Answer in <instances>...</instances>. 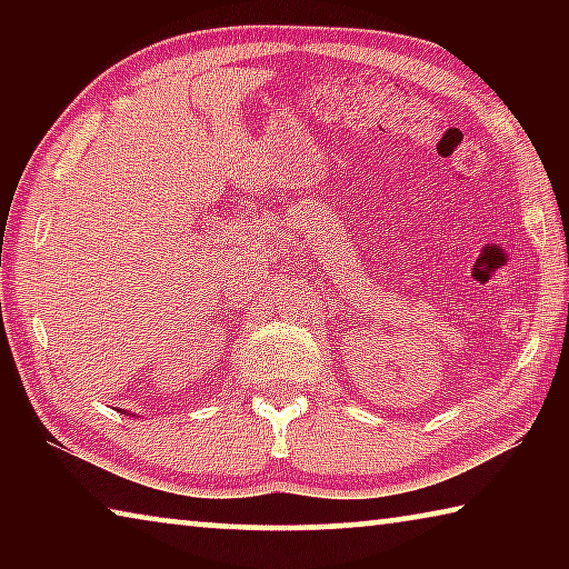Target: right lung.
Wrapping results in <instances>:
<instances>
[{"label": "right lung", "instance_id": "obj_1", "mask_svg": "<svg viewBox=\"0 0 569 569\" xmlns=\"http://www.w3.org/2000/svg\"><path fill=\"white\" fill-rule=\"evenodd\" d=\"M124 413H128V411H124ZM132 417H134V413H132Z\"/></svg>", "mask_w": 569, "mask_h": 569}]
</instances>
